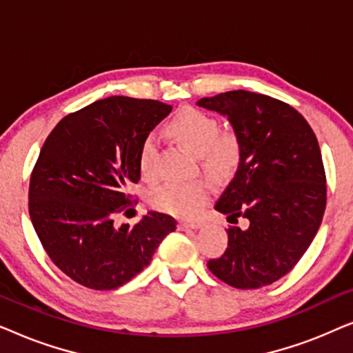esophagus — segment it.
Segmentation results:
<instances>
[{
    "instance_id": "obj_1",
    "label": "esophagus",
    "mask_w": 353,
    "mask_h": 353,
    "mask_svg": "<svg viewBox=\"0 0 353 353\" xmlns=\"http://www.w3.org/2000/svg\"><path fill=\"white\" fill-rule=\"evenodd\" d=\"M201 223L199 221H180L178 223V228H180L181 231H191V230H197L201 228Z\"/></svg>"
}]
</instances>
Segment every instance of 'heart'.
Segmentation results:
<instances>
[{
    "mask_svg": "<svg viewBox=\"0 0 353 353\" xmlns=\"http://www.w3.org/2000/svg\"><path fill=\"white\" fill-rule=\"evenodd\" d=\"M219 122L212 115L194 108H185L165 125V133L173 141L194 156L212 180H226L239 162V141L234 133L219 132ZM154 143L146 139L139 152V170L144 178L152 176ZM209 197L205 181L165 183L152 191L151 204L165 214L191 219Z\"/></svg>",
    "mask_w": 353,
    "mask_h": 353,
    "instance_id": "obj_1",
    "label": "heart"
}]
</instances>
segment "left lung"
Listing matches in <instances>:
<instances>
[{
  "label": "left lung",
  "mask_w": 353,
  "mask_h": 353,
  "mask_svg": "<svg viewBox=\"0 0 353 353\" xmlns=\"http://www.w3.org/2000/svg\"><path fill=\"white\" fill-rule=\"evenodd\" d=\"M228 120L239 162L215 210L248 220L230 228L228 248L207 267L238 289L268 286L294 268L312 244L326 207V176L316 137L291 105L245 90L196 103Z\"/></svg>",
  "instance_id": "left-lung-1"
}]
</instances>
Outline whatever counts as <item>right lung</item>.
I'll use <instances>...</instances> for the list:
<instances>
[{
    "mask_svg": "<svg viewBox=\"0 0 353 353\" xmlns=\"http://www.w3.org/2000/svg\"><path fill=\"white\" fill-rule=\"evenodd\" d=\"M170 110L161 101L109 96L62 119L43 144L30 176V220L56 267L81 286H123L176 230L173 216L154 210L134 226L114 223L141 175L143 143Z\"/></svg>",
    "mask_w": 353,
    "mask_h": 353,
    "instance_id": "right-lung-1",
    "label": "right lung"
}]
</instances>
